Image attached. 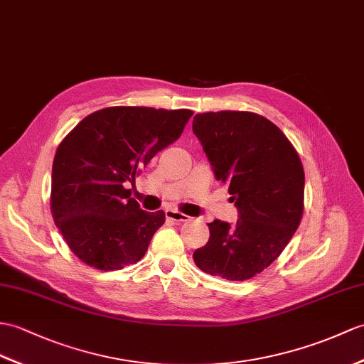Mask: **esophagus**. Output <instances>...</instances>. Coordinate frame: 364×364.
I'll return each instance as SVG.
<instances>
[{
  "label": "esophagus",
  "mask_w": 364,
  "mask_h": 364,
  "mask_svg": "<svg viewBox=\"0 0 364 364\" xmlns=\"http://www.w3.org/2000/svg\"><path fill=\"white\" fill-rule=\"evenodd\" d=\"M166 217L168 218V220H173V222H188V220H191L189 215L178 213V210H173V209H167Z\"/></svg>",
  "instance_id": "1"
}]
</instances>
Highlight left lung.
Wrapping results in <instances>:
<instances>
[{"label": "left lung", "mask_w": 364, "mask_h": 364, "mask_svg": "<svg viewBox=\"0 0 364 364\" xmlns=\"http://www.w3.org/2000/svg\"><path fill=\"white\" fill-rule=\"evenodd\" d=\"M192 130L239 210L234 225H208L209 240L193 252V262L208 274L247 281L274 262L298 230L302 163L285 134L256 113H201Z\"/></svg>", "instance_id": "1"}]
</instances>
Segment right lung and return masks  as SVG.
Listing matches in <instances>:
<instances>
[{"mask_svg":"<svg viewBox=\"0 0 364 364\" xmlns=\"http://www.w3.org/2000/svg\"><path fill=\"white\" fill-rule=\"evenodd\" d=\"M192 114L191 109L108 107L82 119L60 142L53 163L50 213L82 262L113 272L146 255L166 215L142 210L127 186L181 136Z\"/></svg>","mask_w":364,"mask_h":364,"instance_id":"right-lung-1","label":"right lung"}]
</instances>
